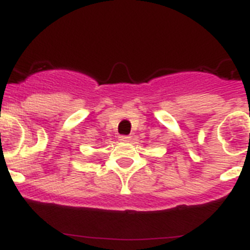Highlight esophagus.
<instances>
[{
    "label": "esophagus",
    "instance_id": "obj_1",
    "mask_svg": "<svg viewBox=\"0 0 250 250\" xmlns=\"http://www.w3.org/2000/svg\"><path fill=\"white\" fill-rule=\"evenodd\" d=\"M131 140V136H119V141H121V142H129Z\"/></svg>",
    "mask_w": 250,
    "mask_h": 250
}]
</instances>
